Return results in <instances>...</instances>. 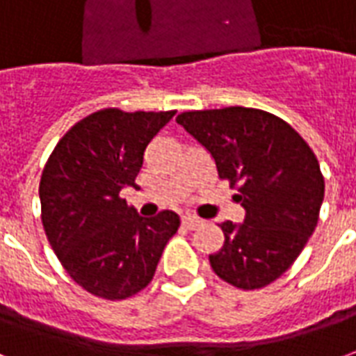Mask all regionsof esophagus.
Wrapping results in <instances>:
<instances>
[{
	"label": "esophagus",
	"mask_w": 356,
	"mask_h": 356,
	"mask_svg": "<svg viewBox=\"0 0 356 356\" xmlns=\"http://www.w3.org/2000/svg\"><path fill=\"white\" fill-rule=\"evenodd\" d=\"M183 224L188 227V229H196L197 226H202L203 220L202 218H197V216H192V214H184Z\"/></svg>",
	"instance_id": "esophagus-1"
}]
</instances>
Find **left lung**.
I'll use <instances>...</instances> for the list:
<instances>
[{
    "instance_id": "1",
    "label": "left lung",
    "mask_w": 356,
    "mask_h": 356,
    "mask_svg": "<svg viewBox=\"0 0 356 356\" xmlns=\"http://www.w3.org/2000/svg\"><path fill=\"white\" fill-rule=\"evenodd\" d=\"M177 123L211 153L220 179L238 184L244 220L220 224L213 270L238 289L280 278L316 229L325 197L314 151L286 121L254 108L184 112Z\"/></svg>"
}]
</instances>
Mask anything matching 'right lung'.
I'll return each instance as SVG.
<instances>
[{
  "label": "right lung",
  "instance_id": "1",
  "mask_svg": "<svg viewBox=\"0 0 356 356\" xmlns=\"http://www.w3.org/2000/svg\"><path fill=\"white\" fill-rule=\"evenodd\" d=\"M175 112L106 108L72 127L40 177L42 226L51 250L86 291L121 300L153 280L179 214L143 218L119 196L136 186L143 151Z\"/></svg>",
  "mask_w": 356,
  "mask_h": 356
}]
</instances>
